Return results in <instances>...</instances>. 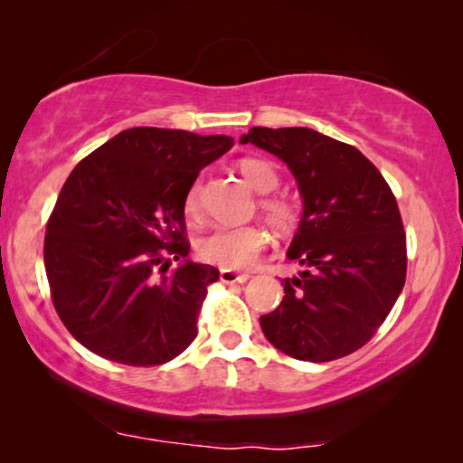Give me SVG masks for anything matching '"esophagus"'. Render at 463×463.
<instances>
[{
  "label": "esophagus",
  "mask_w": 463,
  "mask_h": 463,
  "mask_svg": "<svg viewBox=\"0 0 463 463\" xmlns=\"http://www.w3.org/2000/svg\"><path fill=\"white\" fill-rule=\"evenodd\" d=\"M219 278H221V282H225V284H244L250 276L249 274H242V271L221 269L219 271Z\"/></svg>",
  "instance_id": "34e87169"
}]
</instances>
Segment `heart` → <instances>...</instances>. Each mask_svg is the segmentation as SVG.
<instances>
[{
  "label": "heart",
  "instance_id": "1",
  "mask_svg": "<svg viewBox=\"0 0 463 463\" xmlns=\"http://www.w3.org/2000/svg\"><path fill=\"white\" fill-rule=\"evenodd\" d=\"M244 181L257 194H271L280 185V173L274 164L261 157H244L238 164ZM200 183H194L185 195L187 214L198 213ZM263 211L271 223L280 230H288L295 223V213L284 200L269 198L263 202ZM268 244V233L257 225H221L214 227L195 242V252L202 261L219 265L223 269L249 268L255 261L263 246Z\"/></svg>",
  "mask_w": 463,
  "mask_h": 463
}]
</instances>
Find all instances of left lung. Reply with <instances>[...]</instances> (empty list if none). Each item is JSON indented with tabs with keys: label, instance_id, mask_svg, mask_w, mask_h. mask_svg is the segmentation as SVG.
I'll return each instance as SVG.
<instances>
[{
	"label": "left lung",
	"instance_id": "1",
	"mask_svg": "<svg viewBox=\"0 0 463 463\" xmlns=\"http://www.w3.org/2000/svg\"><path fill=\"white\" fill-rule=\"evenodd\" d=\"M240 143L287 164L303 200L287 252L303 271L282 280V303L261 316L263 335L307 363L356 352L382 326L407 276V238L390 185L356 147L312 128L255 126Z\"/></svg>",
	"mask_w": 463,
	"mask_h": 463
}]
</instances>
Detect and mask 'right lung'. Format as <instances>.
I'll return each instance as SVG.
<instances>
[{
  "label": "right lung",
  "mask_w": 463,
  "mask_h": 463,
  "mask_svg": "<svg viewBox=\"0 0 463 463\" xmlns=\"http://www.w3.org/2000/svg\"><path fill=\"white\" fill-rule=\"evenodd\" d=\"M232 145L225 135L141 126L69 175L46 227L43 263L62 325L97 356L156 366L195 339L219 269L185 259V195ZM168 254L180 261L170 275Z\"/></svg>",
  "instance_id": "add662e5"
}]
</instances>
